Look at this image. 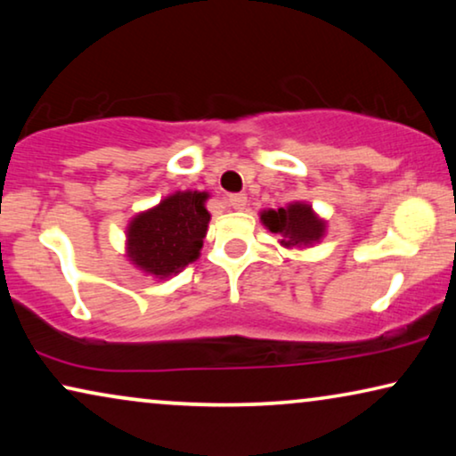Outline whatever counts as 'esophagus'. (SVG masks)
<instances>
[{
	"instance_id": "34e87169",
	"label": "esophagus",
	"mask_w": 456,
	"mask_h": 456,
	"mask_svg": "<svg viewBox=\"0 0 456 456\" xmlns=\"http://www.w3.org/2000/svg\"><path fill=\"white\" fill-rule=\"evenodd\" d=\"M228 205L232 209H245L247 208V197L242 192H236V195L228 197Z\"/></svg>"
}]
</instances>
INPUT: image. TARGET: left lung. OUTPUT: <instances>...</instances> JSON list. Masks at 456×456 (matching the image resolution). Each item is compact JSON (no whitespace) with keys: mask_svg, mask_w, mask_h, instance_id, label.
<instances>
[{"mask_svg":"<svg viewBox=\"0 0 456 456\" xmlns=\"http://www.w3.org/2000/svg\"><path fill=\"white\" fill-rule=\"evenodd\" d=\"M261 220L273 234L282 236L286 247L307 245V242L320 240L323 232V222L317 220L309 205L295 203L278 211H265Z\"/></svg>","mask_w":456,"mask_h":456,"instance_id":"left-lung-1","label":"left lung"}]
</instances>
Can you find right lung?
Here are the masks:
<instances>
[{
    "instance_id": "obj_1",
    "label": "right lung",
    "mask_w": 456,
    "mask_h": 456,
    "mask_svg": "<svg viewBox=\"0 0 456 456\" xmlns=\"http://www.w3.org/2000/svg\"><path fill=\"white\" fill-rule=\"evenodd\" d=\"M205 192H176L136 216L128 228L130 259L153 276H170L199 257L208 232Z\"/></svg>"
}]
</instances>
